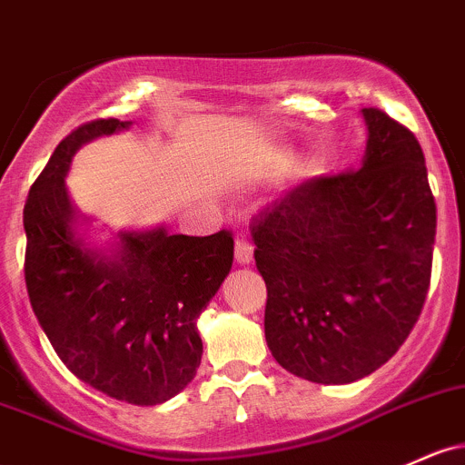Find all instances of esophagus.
<instances>
[{
	"label": "esophagus",
	"mask_w": 465,
	"mask_h": 465,
	"mask_svg": "<svg viewBox=\"0 0 465 465\" xmlns=\"http://www.w3.org/2000/svg\"><path fill=\"white\" fill-rule=\"evenodd\" d=\"M253 260V247L247 238H236V262L249 264Z\"/></svg>",
	"instance_id": "1"
}]
</instances>
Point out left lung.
Wrapping results in <instances>:
<instances>
[{"label":"left lung","mask_w":465,"mask_h":465,"mask_svg":"<svg viewBox=\"0 0 465 465\" xmlns=\"http://www.w3.org/2000/svg\"><path fill=\"white\" fill-rule=\"evenodd\" d=\"M361 167L289 190L252 224L264 338L282 369L351 384L397 353L430 284L437 207L415 134L364 108Z\"/></svg>","instance_id":"8db88e82"}]
</instances>
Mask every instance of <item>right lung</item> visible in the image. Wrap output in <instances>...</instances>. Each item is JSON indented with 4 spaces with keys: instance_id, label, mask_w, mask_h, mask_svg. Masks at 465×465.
Returning a JSON list of instances; mask_svg holds the SVG:
<instances>
[{
    "instance_id": "obj_1",
    "label": "right lung",
    "mask_w": 465,
    "mask_h": 465,
    "mask_svg": "<svg viewBox=\"0 0 465 465\" xmlns=\"http://www.w3.org/2000/svg\"><path fill=\"white\" fill-rule=\"evenodd\" d=\"M132 121L96 119L70 132L33 183L24 207L25 287L65 366L104 395L156 406L178 395L203 357L198 315L233 262L229 232L170 233L165 224L88 241L90 216L65 187L81 145Z\"/></svg>"
}]
</instances>
